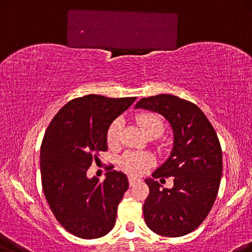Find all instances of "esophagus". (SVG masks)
<instances>
[{
  "mask_svg": "<svg viewBox=\"0 0 252 252\" xmlns=\"http://www.w3.org/2000/svg\"><path fill=\"white\" fill-rule=\"evenodd\" d=\"M140 182V179L139 178H135V177H133V176H130L129 177V184H130V186H133L134 184H137V183H139Z\"/></svg>",
  "mask_w": 252,
  "mask_h": 252,
  "instance_id": "obj_1",
  "label": "esophagus"
}]
</instances>
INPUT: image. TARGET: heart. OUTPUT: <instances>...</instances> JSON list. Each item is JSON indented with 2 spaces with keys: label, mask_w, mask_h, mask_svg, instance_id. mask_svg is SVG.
<instances>
[{
  "label": "heart",
  "mask_w": 252,
  "mask_h": 252,
  "mask_svg": "<svg viewBox=\"0 0 252 252\" xmlns=\"http://www.w3.org/2000/svg\"><path fill=\"white\" fill-rule=\"evenodd\" d=\"M137 123L140 126V129L143 131V133L147 134L151 132V131L159 130L162 132L163 125L161 119L158 117L157 114L154 113H141L137 117ZM122 127V120L117 119L115 121L112 122L109 130H107V143L109 146L113 147L118 143L119 140V134ZM122 168L126 169L127 173L133 174V175H140L148 169V167L150 166L151 159L148 157L147 155L133 153V151H129L125 156H123L121 161Z\"/></svg>",
  "instance_id": "b5f03b06"
}]
</instances>
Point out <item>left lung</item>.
<instances>
[{
  "mask_svg": "<svg viewBox=\"0 0 252 252\" xmlns=\"http://www.w3.org/2000/svg\"><path fill=\"white\" fill-rule=\"evenodd\" d=\"M135 109L161 114L173 130V148L154 178L175 177L171 189L147 178L143 204L148 227L162 237H182L204 221L217 198L222 177V150L217 132L194 103L170 94L143 97Z\"/></svg>",
  "mask_w": 252,
  "mask_h": 252,
  "instance_id": "8db88e82",
  "label": "left lung"
}]
</instances>
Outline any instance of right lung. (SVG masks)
Segmentation results:
<instances>
[{"label": "right lung", "mask_w": 252, "mask_h": 252, "mask_svg": "<svg viewBox=\"0 0 252 252\" xmlns=\"http://www.w3.org/2000/svg\"><path fill=\"white\" fill-rule=\"evenodd\" d=\"M137 97L90 94L62 107L48 126L40 149L42 189L55 218L71 234L96 239L113 229L127 177L110 170L104 182L87 176L92 161L107 150V130Z\"/></svg>", "instance_id": "right-lung-1"}]
</instances>
